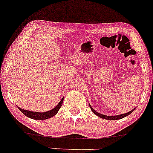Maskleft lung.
Instances as JSON below:
<instances>
[{
  "label": "left lung",
  "mask_w": 153,
  "mask_h": 153,
  "mask_svg": "<svg viewBox=\"0 0 153 153\" xmlns=\"http://www.w3.org/2000/svg\"><path fill=\"white\" fill-rule=\"evenodd\" d=\"M89 106L90 107H91V109L92 111H93L94 114H95L96 116H97L98 117H100V118H103V119H106V120H119V119H122L123 118H125V117H126L127 116H129V114H131V113H132L134 111L135 108L132 109L130 111L126 113V114H120V115H117V116H105V115L104 114H100V113H98L96 111L93 109V108L92 107L91 104H89Z\"/></svg>",
  "instance_id": "1"
}]
</instances>
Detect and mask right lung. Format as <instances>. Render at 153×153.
Returning a JSON list of instances; mask_svg holds the SVG:
<instances>
[{
  "instance_id": "right-lung-1",
  "label": "right lung",
  "mask_w": 153,
  "mask_h": 153,
  "mask_svg": "<svg viewBox=\"0 0 153 153\" xmlns=\"http://www.w3.org/2000/svg\"><path fill=\"white\" fill-rule=\"evenodd\" d=\"M63 98L64 97L62 98V100H60L59 103L57 104V106H56L53 109L49 110L46 112L42 113V112L31 111L23 109V108L19 107V106H17V107L25 115V116L28 117V118L34 119V120H46V119L51 118V117L54 116L56 114H57L58 111L60 109V108L62 106V102H63Z\"/></svg>"
}]
</instances>
